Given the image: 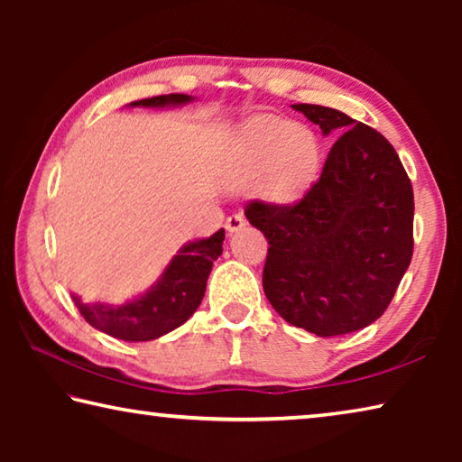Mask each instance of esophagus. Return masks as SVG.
Here are the masks:
<instances>
[{
	"label": "esophagus",
	"mask_w": 462,
	"mask_h": 462,
	"mask_svg": "<svg viewBox=\"0 0 462 462\" xmlns=\"http://www.w3.org/2000/svg\"><path fill=\"white\" fill-rule=\"evenodd\" d=\"M242 226H246V220L242 214H232L226 217V230L228 232H236L242 228Z\"/></svg>",
	"instance_id": "1"
}]
</instances>
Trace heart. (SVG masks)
Returning a JSON list of instances; mask_svg holds the SVG:
<instances>
[{
    "label": "heart",
    "mask_w": 462,
    "mask_h": 462,
    "mask_svg": "<svg viewBox=\"0 0 462 462\" xmlns=\"http://www.w3.org/2000/svg\"><path fill=\"white\" fill-rule=\"evenodd\" d=\"M322 146L314 130L293 122L259 116L246 122L232 140L226 179L234 187L254 185L275 201H293L318 173Z\"/></svg>",
    "instance_id": "b5f03b06"
}]
</instances>
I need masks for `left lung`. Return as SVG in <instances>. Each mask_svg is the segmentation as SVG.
<instances>
[{
  "label": "left lung",
  "mask_w": 462,
  "mask_h": 462,
  "mask_svg": "<svg viewBox=\"0 0 462 462\" xmlns=\"http://www.w3.org/2000/svg\"><path fill=\"white\" fill-rule=\"evenodd\" d=\"M324 134L342 132L300 201H250L269 240L264 295L291 326L340 336L373 324L413 254V189L389 140L338 109L295 104Z\"/></svg>",
  "instance_id": "1"
}]
</instances>
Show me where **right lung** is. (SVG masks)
Here are the masks:
<instances>
[{
	"mask_svg": "<svg viewBox=\"0 0 462 462\" xmlns=\"http://www.w3.org/2000/svg\"><path fill=\"white\" fill-rule=\"evenodd\" d=\"M185 93H169L148 99L132 101L130 106L140 107H167L183 106L191 101ZM224 228L212 234L209 238L195 240L179 248L171 259L161 279L136 300L122 303V306H107V303H81L73 295L77 310L88 322L114 338L128 342H146L167 334L181 326L199 308L206 293L209 271L214 261L222 254Z\"/></svg>",
	"mask_w": 462,
	"mask_h": 462,
	"instance_id": "add662e5",
	"label": "right lung"
}]
</instances>
